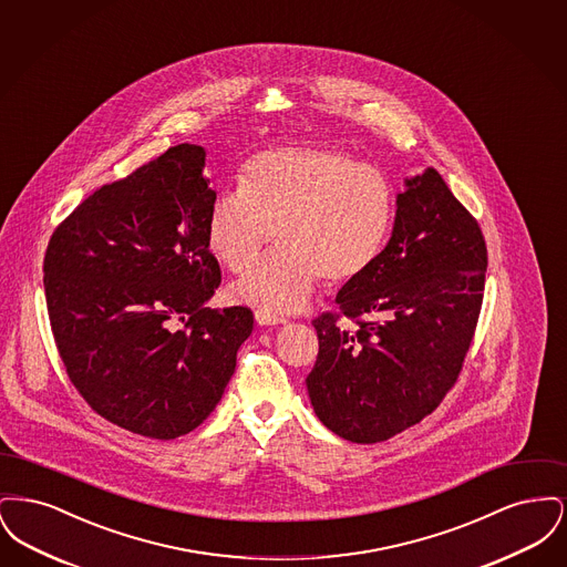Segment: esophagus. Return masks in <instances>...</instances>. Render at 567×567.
I'll list each match as a JSON object with an SVG mask.
<instances>
[{"instance_id": "34e87169", "label": "esophagus", "mask_w": 567, "mask_h": 567, "mask_svg": "<svg viewBox=\"0 0 567 567\" xmlns=\"http://www.w3.org/2000/svg\"><path fill=\"white\" fill-rule=\"evenodd\" d=\"M255 321H257V324H261V327H274V324L287 323L285 319H280V317H276V315H270V312H266V310H257V312H255Z\"/></svg>"}]
</instances>
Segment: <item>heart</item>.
I'll return each instance as SVG.
<instances>
[{
    "mask_svg": "<svg viewBox=\"0 0 567 567\" xmlns=\"http://www.w3.org/2000/svg\"><path fill=\"white\" fill-rule=\"evenodd\" d=\"M395 213L389 176L324 144H285L244 163L238 190L216 197L206 243L231 271H246L276 240L280 248L229 287L234 301L296 312L317 291L359 280L377 264Z\"/></svg>",
    "mask_w": 567,
    "mask_h": 567,
    "instance_id": "1",
    "label": "heart"
}]
</instances>
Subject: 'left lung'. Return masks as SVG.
<instances>
[{
	"instance_id": "8db88e82",
	"label": "left lung",
	"mask_w": 567,
	"mask_h": 567,
	"mask_svg": "<svg viewBox=\"0 0 567 567\" xmlns=\"http://www.w3.org/2000/svg\"><path fill=\"white\" fill-rule=\"evenodd\" d=\"M377 264L344 285L338 312L315 321L319 357L306 378L327 430L374 444L432 414L455 384L481 315L486 246L476 218L425 167L404 181Z\"/></svg>"
}]
</instances>
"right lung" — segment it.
<instances>
[{
  "instance_id": "add662e5",
  "label": "right lung",
  "mask_w": 567,
  "mask_h": 567,
  "mask_svg": "<svg viewBox=\"0 0 567 567\" xmlns=\"http://www.w3.org/2000/svg\"><path fill=\"white\" fill-rule=\"evenodd\" d=\"M206 151L172 146L89 195L44 257L54 342L86 404L146 437L193 432L215 410L252 331L243 306L213 310L220 270L206 220Z\"/></svg>"
}]
</instances>
